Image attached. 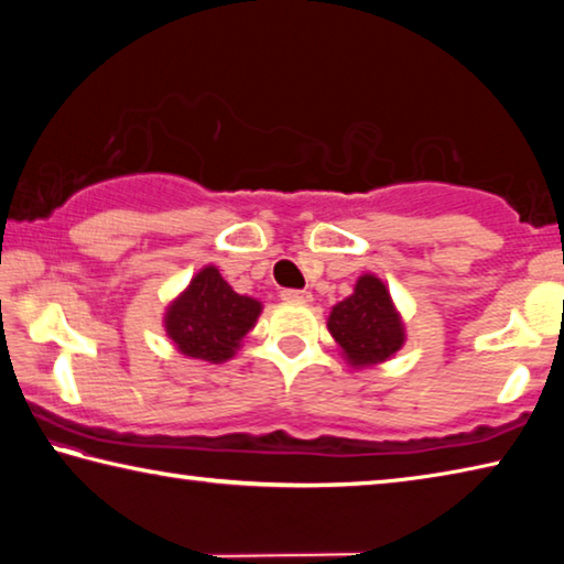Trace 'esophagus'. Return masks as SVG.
<instances>
[{
	"label": "esophagus",
	"instance_id": "esophagus-1",
	"mask_svg": "<svg viewBox=\"0 0 564 564\" xmlns=\"http://www.w3.org/2000/svg\"><path fill=\"white\" fill-rule=\"evenodd\" d=\"M281 299H283V301H291V303H311L313 295H311V291L285 289V291H281Z\"/></svg>",
	"mask_w": 564,
	"mask_h": 564
}]
</instances>
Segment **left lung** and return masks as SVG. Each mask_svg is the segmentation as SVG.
I'll use <instances>...</instances> for the list:
<instances>
[{"mask_svg": "<svg viewBox=\"0 0 564 564\" xmlns=\"http://www.w3.org/2000/svg\"><path fill=\"white\" fill-rule=\"evenodd\" d=\"M328 330L350 366L360 368L388 360L405 338L388 289L370 273L360 275L352 295L333 305Z\"/></svg>", "mask_w": 564, "mask_h": 564, "instance_id": "8db88e82", "label": "left lung"}]
</instances>
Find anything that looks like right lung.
Segmentation results:
<instances>
[{
    "mask_svg": "<svg viewBox=\"0 0 564 564\" xmlns=\"http://www.w3.org/2000/svg\"><path fill=\"white\" fill-rule=\"evenodd\" d=\"M259 313V301L238 295L218 269L208 265L191 279L186 293L171 303L166 333L184 356L221 362L241 346Z\"/></svg>",
    "mask_w": 564,
    "mask_h": 564,
    "instance_id": "obj_1",
    "label": "right lung"
}]
</instances>
